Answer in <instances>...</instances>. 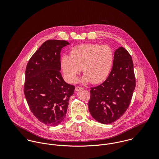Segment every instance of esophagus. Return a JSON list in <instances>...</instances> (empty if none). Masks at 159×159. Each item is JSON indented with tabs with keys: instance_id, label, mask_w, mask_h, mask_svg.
Listing matches in <instances>:
<instances>
[{
	"instance_id": "34e87169",
	"label": "esophagus",
	"mask_w": 159,
	"mask_h": 159,
	"mask_svg": "<svg viewBox=\"0 0 159 159\" xmlns=\"http://www.w3.org/2000/svg\"><path fill=\"white\" fill-rule=\"evenodd\" d=\"M84 89V88H82V87H79V86H77V87H76V88H75V91H81V90H82V89Z\"/></svg>"
}]
</instances>
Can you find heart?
Masks as SVG:
<instances>
[{"instance_id": "heart-1", "label": "heart", "mask_w": 159, "mask_h": 159, "mask_svg": "<svg viewBox=\"0 0 159 159\" xmlns=\"http://www.w3.org/2000/svg\"><path fill=\"white\" fill-rule=\"evenodd\" d=\"M113 54L108 45L88 43L73 47L70 55L61 59V66L66 80L73 83L81 71L85 74L81 81L98 84L108 76L113 65Z\"/></svg>"}]
</instances>
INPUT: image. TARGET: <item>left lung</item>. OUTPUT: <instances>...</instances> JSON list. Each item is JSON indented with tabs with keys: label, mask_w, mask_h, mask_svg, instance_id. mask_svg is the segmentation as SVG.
Returning <instances> with one entry per match:
<instances>
[{
	"label": "left lung",
	"mask_w": 159,
	"mask_h": 159,
	"mask_svg": "<svg viewBox=\"0 0 159 159\" xmlns=\"http://www.w3.org/2000/svg\"><path fill=\"white\" fill-rule=\"evenodd\" d=\"M135 86L132 57L124 48L119 47L114 52L113 68L107 79L91 88L88 106L91 116L104 124L119 119L129 108Z\"/></svg>",
	"instance_id": "obj_1"
}]
</instances>
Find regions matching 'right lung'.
I'll use <instances>...</instances> for the list:
<instances>
[{"instance_id": "1", "label": "right lung", "mask_w": 159, "mask_h": 159, "mask_svg": "<svg viewBox=\"0 0 159 159\" xmlns=\"http://www.w3.org/2000/svg\"><path fill=\"white\" fill-rule=\"evenodd\" d=\"M70 43L48 40L29 59L25 72L24 95L31 112L41 122L56 126L64 119L75 86L60 72L61 51Z\"/></svg>"}]
</instances>
